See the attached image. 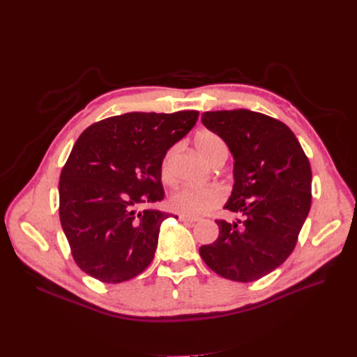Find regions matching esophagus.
<instances>
[{
	"label": "esophagus",
	"instance_id": "obj_1",
	"mask_svg": "<svg viewBox=\"0 0 357 357\" xmlns=\"http://www.w3.org/2000/svg\"><path fill=\"white\" fill-rule=\"evenodd\" d=\"M179 220L183 221V222H186V224H194V222L198 221L197 217H186V215H179Z\"/></svg>",
	"mask_w": 357,
	"mask_h": 357
}]
</instances>
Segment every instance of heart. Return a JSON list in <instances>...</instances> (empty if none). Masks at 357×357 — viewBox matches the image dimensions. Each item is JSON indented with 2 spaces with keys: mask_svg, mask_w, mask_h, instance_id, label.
<instances>
[{
  "mask_svg": "<svg viewBox=\"0 0 357 357\" xmlns=\"http://www.w3.org/2000/svg\"><path fill=\"white\" fill-rule=\"evenodd\" d=\"M195 146L198 152L207 159L211 165L217 163L221 158H227V146L224 140L210 130H204L195 137ZM174 150L171 149L166 153L162 162V178L165 182L174 181V172L171 167V160L174 156ZM227 198L226 190L221 185H208L202 188H195V186H185L175 191L169 197V207L172 211L186 215V217H199L211 213L224 204Z\"/></svg>",
  "mask_w": 357,
  "mask_h": 357,
  "instance_id": "obj_1",
  "label": "heart"
}]
</instances>
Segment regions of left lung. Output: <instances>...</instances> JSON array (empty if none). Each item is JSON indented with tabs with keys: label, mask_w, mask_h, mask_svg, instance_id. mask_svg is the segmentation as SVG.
Instances as JSON below:
<instances>
[{
	"label": "left lung",
	"mask_w": 357,
	"mask_h": 357,
	"mask_svg": "<svg viewBox=\"0 0 357 357\" xmlns=\"http://www.w3.org/2000/svg\"><path fill=\"white\" fill-rule=\"evenodd\" d=\"M201 121L234 158V186L224 208L243 220H215L220 234L199 255L220 276L253 282L295 249L311 207V166L291 128L261 112L207 111Z\"/></svg>",
	"instance_id": "8db88e82"
}]
</instances>
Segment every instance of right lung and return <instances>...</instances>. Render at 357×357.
<instances>
[{"label":"right lung","instance_id":"obj_1","mask_svg":"<svg viewBox=\"0 0 357 357\" xmlns=\"http://www.w3.org/2000/svg\"><path fill=\"white\" fill-rule=\"evenodd\" d=\"M198 111L127 112L89 126L61 172L59 217L75 264L105 284L142 273L169 214L144 208L165 198L162 162L190 133Z\"/></svg>","mask_w":357,"mask_h":357}]
</instances>
